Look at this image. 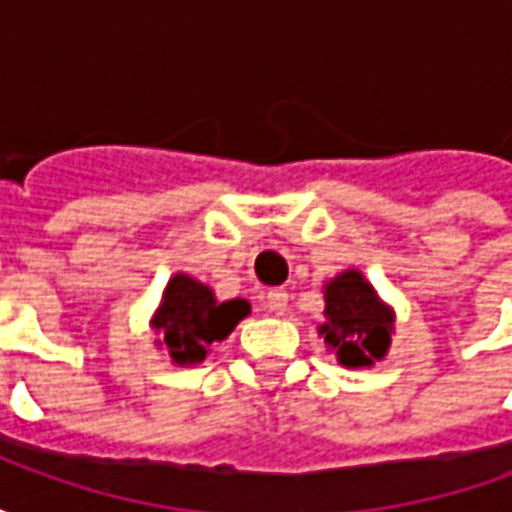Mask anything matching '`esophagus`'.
Wrapping results in <instances>:
<instances>
[{
  "instance_id": "esophagus-1",
  "label": "esophagus",
  "mask_w": 512,
  "mask_h": 512,
  "mask_svg": "<svg viewBox=\"0 0 512 512\" xmlns=\"http://www.w3.org/2000/svg\"><path fill=\"white\" fill-rule=\"evenodd\" d=\"M266 310L274 312V315H282L288 310V290L274 288L266 293Z\"/></svg>"
}]
</instances>
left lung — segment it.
Here are the masks:
<instances>
[{
    "label": "left lung",
    "mask_w": 512,
    "mask_h": 512,
    "mask_svg": "<svg viewBox=\"0 0 512 512\" xmlns=\"http://www.w3.org/2000/svg\"><path fill=\"white\" fill-rule=\"evenodd\" d=\"M326 321L318 326L323 343L337 354L343 367H370L384 359L392 343L395 312L378 299L362 271L348 268L323 288Z\"/></svg>",
    "instance_id": "1"
}]
</instances>
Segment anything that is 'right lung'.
Wrapping results in <instances>:
<instances>
[{
	"label": "right lung",
	"mask_w": 512,
	"mask_h": 512,
	"mask_svg": "<svg viewBox=\"0 0 512 512\" xmlns=\"http://www.w3.org/2000/svg\"><path fill=\"white\" fill-rule=\"evenodd\" d=\"M249 310V301H219L208 285L189 274H175L153 315V329L161 334L158 345L167 348L175 365H200L211 345L222 343Z\"/></svg>",
	"instance_id": "add662e5"
}]
</instances>
